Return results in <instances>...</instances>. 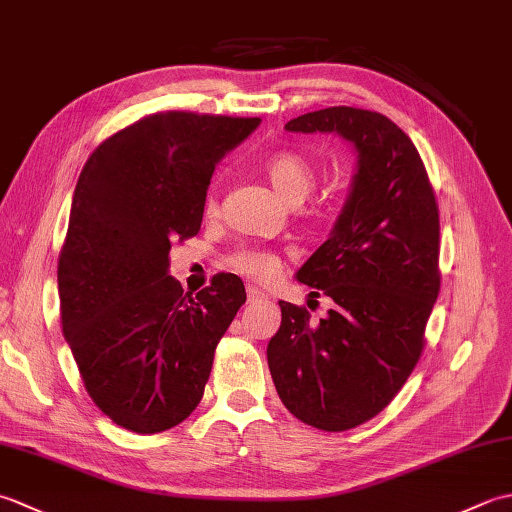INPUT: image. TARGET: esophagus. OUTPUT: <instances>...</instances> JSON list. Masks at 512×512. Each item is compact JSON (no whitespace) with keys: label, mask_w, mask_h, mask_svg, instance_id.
<instances>
[{"label":"esophagus","mask_w":512,"mask_h":512,"mask_svg":"<svg viewBox=\"0 0 512 512\" xmlns=\"http://www.w3.org/2000/svg\"><path fill=\"white\" fill-rule=\"evenodd\" d=\"M246 295H248V303H255V301H264V299H268L266 292H264V290H259V288H255V286H248Z\"/></svg>","instance_id":"34e87169"}]
</instances>
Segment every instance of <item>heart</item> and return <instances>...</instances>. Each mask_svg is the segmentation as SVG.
I'll return each instance as SVG.
<instances>
[{"label": "heart", "instance_id": "b5f03b06", "mask_svg": "<svg viewBox=\"0 0 512 512\" xmlns=\"http://www.w3.org/2000/svg\"><path fill=\"white\" fill-rule=\"evenodd\" d=\"M264 171L273 189L288 204H301L314 189V182H317V169L312 167V162L299 154H292V151H281V154L270 156ZM206 206H209V211H215L213 193L209 195ZM228 264L239 275H246L255 281H268L277 275L279 257L262 248H239L228 257Z\"/></svg>", "mask_w": 512, "mask_h": 512}]
</instances>
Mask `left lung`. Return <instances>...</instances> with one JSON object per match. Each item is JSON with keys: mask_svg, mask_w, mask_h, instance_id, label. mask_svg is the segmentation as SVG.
<instances>
[{"mask_svg": "<svg viewBox=\"0 0 512 512\" xmlns=\"http://www.w3.org/2000/svg\"><path fill=\"white\" fill-rule=\"evenodd\" d=\"M286 129L341 136L356 173L328 242L297 270L334 308L312 323L308 310L279 301L268 367L292 416L347 431L389 405L422 354L440 290L438 204L418 149L383 114L325 107Z\"/></svg>", "mask_w": 512, "mask_h": 512, "instance_id": "left-lung-1", "label": "left lung"}]
</instances>
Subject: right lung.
I'll return each mask as SVG.
<instances>
[{
  "instance_id": "1",
  "label": "right lung",
  "mask_w": 512,
  "mask_h": 512,
  "mask_svg": "<svg viewBox=\"0 0 512 512\" xmlns=\"http://www.w3.org/2000/svg\"><path fill=\"white\" fill-rule=\"evenodd\" d=\"M259 123L151 114L96 147L76 182L57 273L63 336L96 407L129 431H167L198 407L246 301L231 273L191 297L169 250L198 235L215 165Z\"/></svg>"
}]
</instances>
